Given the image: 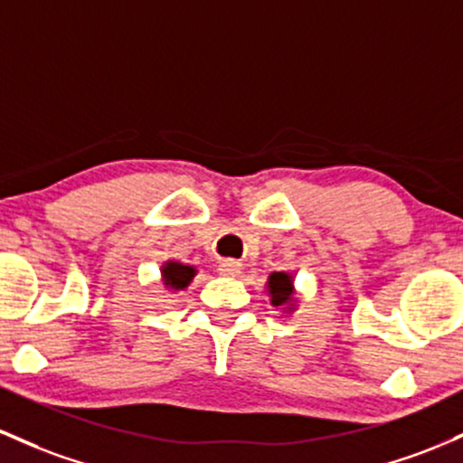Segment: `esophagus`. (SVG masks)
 Returning a JSON list of instances; mask_svg holds the SVG:
<instances>
[{
  "mask_svg": "<svg viewBox=\"0 0 463 463\" xmlns=\"http://www.w3.org/2000/svg\"><path fill=\"white\" fill-rule=\"evenodd\" d=\"M222 274H228V277H235V274H240L241 270V263L235 261V259H223L220 261V268H217Z\"/></svg>",
  "mask_w": 463,
  "mask_h": 463,
  "instance_id": "1",
  "label": "esophagus"
}]
</instances>
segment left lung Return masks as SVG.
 Wrapping results in <instances>:
<instances>
[{
    "mask_svg": "<svg viewBox=\"0 0 463 463\" xmlns=\"http://www.w3.org/2000/svg\"><path fill=\"white\" fill-rule=\"evenodd\" d=\"M268 297L274 307H294V283L292 274L288 272H272L268 277Z\"/></svg>",
    "mask_w": 463,
    "mask_h": 463,
    "instance_id": "1",
    "label": "left lung"
}]
</instances>
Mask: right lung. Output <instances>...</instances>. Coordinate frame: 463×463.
<instances>
[{
    "label": "right lung",
    "instance_id": "right-lung-1",
    "mask_svg": "<svg viewBox=\"0 0 463 463\" xmlns=\"http://www.w3.org/2000/svg\"><path fill=\"white\" fill-rule=\"evenodd\" d=\"M195 268L184 266L180 261H166L162 266V281L169 289H184L195 277Z\"/></svg>",
    "mask_w": 463,
    "mask_h": 463
}]
</instances>
